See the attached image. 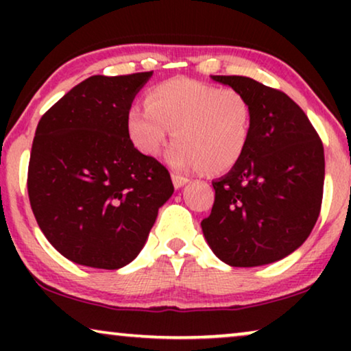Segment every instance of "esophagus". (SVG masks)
I'll return each instance as SVG.
<instances>
[{"instance_id":"34e87169","label":"esophagus","mask_w":351,"mask_h":351,"mask_svg":"<svg viewBox=\"0 0 351 351\" xmlns=\"http://www.w3.org/2000/svg\"><path fill=\"white\" fill-rule=\"evenodd\" d=\"M189 182H190V180L186 179V177H184V176H179V174H172V184H174L176 189H182V186L189 184Z\"/></svg>"}]
</instances>
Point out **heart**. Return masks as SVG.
<instances>
[{
    "instance_id": "b5f03b06",
    "label": "heart",
    "mask_w": 351,
    "mask_h": 351,
    "mask_svg": "<svg viewBox=\"0 0 351 351\" xmlns=\"http://www.w3.org/2000/svg\"><path fill=\"white\" fill-rule=\"evenodd\" d=\"M145 104L129 108V137L138 152L155 156L172 129L167 161L177 169L220 174L237 165L247 145L252 110L237 89L172 78L153 86Z\"/></svg>"
}]
</instances>
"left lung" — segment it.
<instances>
[{
    "label": "left lung",
    "mask_w": 351,
    "mask_h": 351,
    "mask_svg": "<svg viewBox=\"0 0 351 351\" xmlns=\"http://www.w3.org/2000/svg\"><path fill=\"white\" fill-rule=\"evenodd\" d=\"M246 95L252 118L244 153L213 182L215 199L201 222L220 261L258 267L300 247L321 210L324 148L310 119L281 90L246 76H210Z\"/></svg>",
    "instance_id": "8db88e82"
}]
</instances>
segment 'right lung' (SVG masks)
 <instances>
[{"instance_id":"right-lung-1","label":"right lung","mask_w":351,"mask_h":351,"mask_svg":"<svg viewBox=\"0 0 351 351\" xmlns=\"http://www.w3.org/2000/svg\"><path fill=\"white\" fill-rule=\"evenodd\" d=\"M152 75L90 76L38 123L27 180L32 210L47 241L80 265L117 270L132 262L174 193L166 167L128 132L129 108Z\"/></svg>"}]
</instances>
